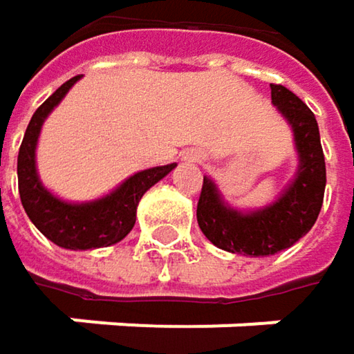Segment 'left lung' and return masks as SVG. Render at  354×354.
<instances>
[{
  "label": "left lung",
  "mask_w": 354,
  "mask_h": 354,
  "mask_svg": "<svg viewBox=\"0 0 354 354\" xmlns=\"http://www.w3.org/2000/svg\"><path fill=\"white\" fill-rule=\"evenodd\" d=\"M270 98L295 133L299 170L293 184L274 205L238 213L221 203L215 184L205 178L196 205V221L207 240L234 254L270 256L291 248L314 227L324 203L326 162L314 112L281 84H270Z\"/></svg>",
  "instance_id": "obj_1"
}]
</instances>
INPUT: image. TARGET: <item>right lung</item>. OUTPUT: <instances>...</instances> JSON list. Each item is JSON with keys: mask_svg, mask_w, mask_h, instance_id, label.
I'll return each mask as SVG.
<instances>
[{"mask_svg": "<svg viewBox=\"0 0 354 354\" xmlns=\"http://www.w3.org/2000/svg\"><path fill=\"white\" fill-rule=\"evenodd\" d=\"M77 80L80 75L65 82L32 114L18 153V190L26 215L42 236L67 250H92L112 246L133 230L141 196L168 172H172L176 164L137 172L135 176L124 180L120 188H116L112 194L84 205L63 203L55 198L48 190H44L36 176L35 166L38 133L48 112L61 102V98Z\"/></svg>", "mask_w": 354, "mask_h": 354, "instance_id": "add662e5", "label": "right lung"}]
</instances>
